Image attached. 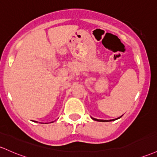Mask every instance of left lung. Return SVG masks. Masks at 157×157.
<instances>
[{
	"label": "left lung",
	"instance_id": "obj_1",
	"mask_svg": "<svg viewBox=\"0 0 157 157\" xmlns=\"http://www.w3.org/2000/svg\"><path fill=\"white\" fill-rule=\"evenodd\" d=\"M122 116V115H121ZM121 117H119V118H115V119H113V120H101V119H97V118H92L93 120H94V121H101V122H107V121H115V120H117V119H118V118H120Z\"/></svg>",
	"mask_w": 157,
	"mask_h": 157
}]
</instances>
